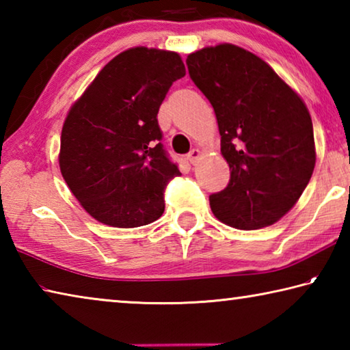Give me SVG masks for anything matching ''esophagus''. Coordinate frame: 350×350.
I'll use <instances>...</instances> for the list:
<instances>
[{
	"mask_svg": "<svg viewBox=\"0 0 350 350\" xmlns=\"http://www.w3.org/2000/svg\"><path fill=\"white\" fill-rule=\"evenodd\" d=\"M200 157V151L199 150H196V148H193L191 151L188 152V156H187V159H188V162L191 163V165H194L198 162V159Z\"/></svg>",
	"mask_w": 350,
	"mask_h": 350,
	"instance_id": "1",
	"label": "esophagus"
}]
</instances>
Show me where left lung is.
Masks as SVG:
<instances>
[{"instance_id":"left-lung-1","label":"left lung","mask_w":350,"mask_h":350,"mask_svg":"<svg viewBox=\"0 0 350 350\" xmlns=\"http://www.w3.org/2000/svg\"><path fill=\"white\" fill-rule=\"evenodd\" d=\"M191 80L210 100L230 182L210 196L213 215L238 230L275 224L299 199L315 168L309 111L267 63L234 44L187 58Z\"/></svg>"}]
</instances>
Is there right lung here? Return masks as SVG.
Here are the masks:
<instances>
[{
    "label": "right lung",
    "mask_w": 350,
    "mask_h": 350,
    "mask_svg": "<svg viewBox=\"0 0 350 350\" xmlns=\"http://www.w3.org/2000/svg\"><path fill=\"white\" fill-rule=\"evenodd\" d=\"M183 75L176 52L133 47L112 58L69 109L60 170L98 222L134 228L162 216L165 187L180 171L161 142L157 112Z\"/></svg>",
    "instance_id": "1"
}]
</instances>
